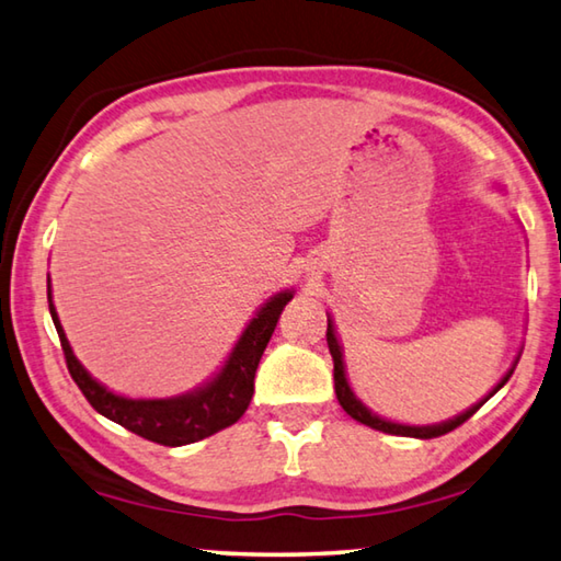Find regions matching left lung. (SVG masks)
I'll use <instances>...</instances> for the list:
<instances>
[{"instance_id":"obj_1","label":"left lung","mask_w":561,"mask_h":561,"mask_svg":"<svg viewBox=\"0 0 561 561\" xmlns=\"http://www.w3.org/2000/svg\"><path fill=\"white\" fill-rule=\"evenodd\" d=\"M327 344H329V351H331V358H334V388H336V398H339L341 408H344V411L351 417H354V421L368 425V428L383 431L388 435H405V438H423V440H428V438H440V435L455 431V428H458V425H462L465 421H468V417H472L474 413H478L480 405L488 403V398L495 396L500 388L510 381L512 371H515V366H512L510 371H507V376L502 378V381L495 386V391H492L485 398V401H480L478 405H472L470 411L460 413L458 417H453V421H445L440 425H401V423H391V421H383V417L374 415L364 403L358 401V398L354 396V391H351V386L346 381V371H344V358H341V346H339V341H336L334 324H331V321H329V327H327Z\"/></svg>"}]
</instances>
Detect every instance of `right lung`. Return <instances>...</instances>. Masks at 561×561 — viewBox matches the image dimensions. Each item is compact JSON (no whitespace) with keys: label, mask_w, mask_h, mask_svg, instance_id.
Masks as SVG:
<instances>
[{"label":"right lung","mask_w":561,"mask_h":561,"mask_svg":"<svg viewBox=\"0 0 561 561\" xmlns=\"http://www.w3.org/2000/svg\"><path fill=\"white\" fill-rule=\"evenodd\" d=\"M291 291H282L264 304L257 311V317L250 321V327L244 329L240 341H237L222 371L210 383L195 393L160 398V401L158 398L156 401H144V398L133 401V398L111 393L108 388L93 381L87 368L76 360L69 339H66L59 324V317H56V309L51 304V287L49 311L56 334H59L61 341L66 368H69L76 386L81 388V393L87 396V401L101 415H106L108 421L123 425V428L140 435V438L168 445V448H178V445L210 438L217 431L230 428L232 423H237L244 415L254 393V374H257L260 358L270 344L274 329H277L279 314L287 307V301H291Z\"/></svg>","instance_id":"1"}]
</instances>
